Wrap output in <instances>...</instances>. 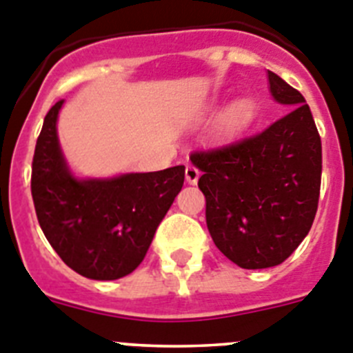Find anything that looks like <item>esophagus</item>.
Returning <instances> with one entry per match:
<instances>
[{"instance_id": "34e87169", "label": "esophagus", "mask_w": 353, "mask_h": 353, "mask_svg": "<svg viewBox=\"0 0 353 353\" xmlns=\"http://www.w3.org/2000/svg\"><path fill=\"white\" fill-rule=\"evenodd\" d=\"M184 177H186V183L188 184H196L199 183V177H200L199 169H195L193 165H188V167H186V170H184Z\"/></svg>"}]
</instances>
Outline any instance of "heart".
<instances>
[{
  "instance_id": "b5f03b06",
  "label": "heart",
  "mask_w": 353,
  "mask_h": 353,
  "mask_svg": "<svg viewBox=\"0 0 353 353\" xmlns=\"http://www.w3.org/2000/svg\"><path fill=\"white\" fill-rule=\"evenodd\" d=\"M253 119H255V109H253V103L248 98H239V100L232 101L230 105L223 110L221 114L220 128L223 135H237L239 132H243L244 128L252 125Z\"/></svg>"
}]
</instances>
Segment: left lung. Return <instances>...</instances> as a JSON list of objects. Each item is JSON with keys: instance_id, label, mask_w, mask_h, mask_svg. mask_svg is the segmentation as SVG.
<instances>
[{"instance_id": "obj_1", "label": "left lung", "mask_w": 353, "mask_h": 353, "mask_svg": "<svg viewBox=\"0 0 353 353\" xmlns=\"http://www.w3.org/2000/svg\"><path fill=\"white\" fill-rule=\"evenodd\" d=\"M269 93L287 116L252 139L190 157L205 195V221L216 248L243 269L287 260L316 214L322 142L306 100L268 72Z\"/></svg>"}]
</instances>
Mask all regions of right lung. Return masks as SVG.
<instances>
[{"label": "right lung", "mask_w": 353, "mask_h": 353, "mask_svg": "<svg viewBox=\"0 0 353 353\" xmlns=\"http://www.w3.org/2000/svg\"><path fill=\"white\" fill-rule=\"evenodd\" d=\"M65 100L47 112L37 141L31 195L54 252L84 278L110 281L144 260L158 225L184 183V165L158 172L81 177L58 137Z\"/></svg>", "instance_id": "add662e5"}]
</instances>
